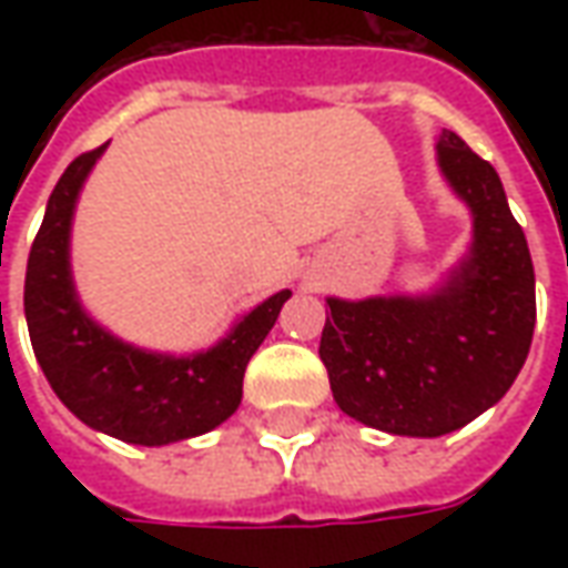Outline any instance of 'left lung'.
<instances>
[{"mask_svg":"<svg viewBox=\"0 0 568 568\" xmlns=\"http://www.w3.org/2000/svg\"><path fill=\"white\" fill-rule=\"evenodd\" d=\"M444 179L468 203L475 236L432 295L341 301L320 358L337 407L389 435L438 438L511 389L536 328V273L499 173L453 130L438 140Z\"/></svg>","mask_w":568,"mask_h":568,"instance_id":"1","label":"left lung"}]
</instances>
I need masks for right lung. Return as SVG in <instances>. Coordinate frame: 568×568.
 Listing matches in <instances>:
<instances>
[{"instance_id":"add662e5","label":"right lung","mask_w":568,"mask_h":568,"mask_svg":"<svg viewBox=\"0 0 568 568\" xmlns=\"http://www.w3.org/2000/svg\"><path fill=\"white\" fill-rule=\"evenodd\" d=\"M103 151L105 145L79 154L51 191L27 261L23 310L32 353L57 398L84 426L128 444L161 447L203 435L234 414L248 358L292 292L267 297L224 341L194 356L145 353L100 328L75 295L69 234L81 185Z\"/></svg>"}]
</instances>
